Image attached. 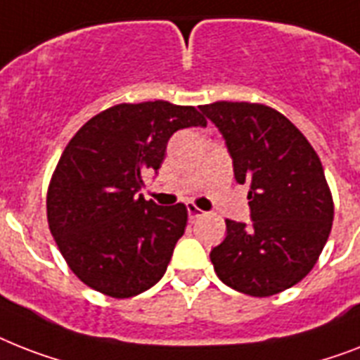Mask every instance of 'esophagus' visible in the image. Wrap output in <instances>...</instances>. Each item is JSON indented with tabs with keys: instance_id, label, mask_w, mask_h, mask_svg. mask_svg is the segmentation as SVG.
I'll use <instances>...</instances> for the list:
<instances>
[{
	"instance_id": "obj_1",
	"label": "esophagus",
	"mask_w": 360,
	"mask_h": 360,
	"mask_svg": "<svg viewBox=\"0 0 360 360\" xmlns=\"http://www.w3.org/2000/svg\"><path fill=\"white\" fill-rule=\"evenodd\" d=\"M186 210H188V218L192 221L198 220V218H201V216L205 214V212H203V210H201V209H198V207H195L194 203H186Z\"/></svg>"
}]
</instances>
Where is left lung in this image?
<instances>
[{"mask_svg":"<svg viewBox=\"0 0 360 360\" xmlns=\"http://www.w3.org/2000/svg\"><path fill=\"white\" fill-rule=\"evenodd\" d=\"M200 110L226 140L236 183L250 185L251 224L226 220V238L210 251L216 276L248 296L279 294L312 270L331 233L320 157L271 107L216 101Z\"/></svg>","mask_w":360,"mask_h":360,"instance_id":"8db88e82","label":"left lung"}]
</instances>
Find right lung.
Listing matches in <instances>:
<instances>
[{
	"label": "right lung",
	"mask_w": 360,
	"mask_h": 360,
	"mask_svg": "<svg viewBox=\"0 0 360 360\" xmlns=\"http://www.w3.org/2000/svg\"><path fill=\"white\" fill-rule=\"evenodd\" d=\"M205 127L194 107L120 103L90 118L63 151L48 188L49 231L70 270L110 297H133L165 276L185 233L183 203L160 207L139 190L175 131Z\"/></svg>",
	"instance_id": "obj_1"
}]
</instances>
